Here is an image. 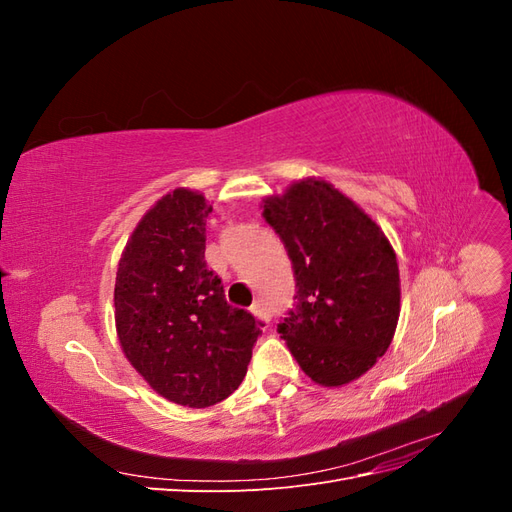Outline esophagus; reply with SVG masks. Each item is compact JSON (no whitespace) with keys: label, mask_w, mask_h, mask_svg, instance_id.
<instances>
[{"label":"esophagus","mask_w":512,"mask_h":512,"mask_svg":"<svg viewBox=\"0 0 512 512\" xmlns=\"http://www.w3.org/2000/svg\"><path fill=\"white\" fill-rule=\"evenodd\" d=\"M252 314H254L260 322H265V324L271 320V312H269L267 305L262 303V301H256V303L252 305Z\"/></svg>","instance_id":"obj_1"}]
</instances>
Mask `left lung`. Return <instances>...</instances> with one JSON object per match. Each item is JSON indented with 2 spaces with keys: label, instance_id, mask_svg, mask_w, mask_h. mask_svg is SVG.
<instances>
[{
  "label": "left lung",
  "instance_id": "1",
  "mask_svg": "<svg viewBox=\"0 0 512 512\" xmlns=\"http://www.w3.org/2000/svg\"><path fill=\"white\" fill-rule=\"evenodd\" d=\"M265 220L292 260L294 307L277 333L305 374L342 386L376 365L399 320V269L389 239L348 196L320 179L265 198Z\"/></svg>",
  "mask_w": 512,
  "mask_h": 512
}]
</instances>
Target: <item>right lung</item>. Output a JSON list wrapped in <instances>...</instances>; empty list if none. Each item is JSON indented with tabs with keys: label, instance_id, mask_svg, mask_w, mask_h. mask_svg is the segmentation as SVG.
<instances>
[{
	"label": "right lung",
	"instance_id": "add662e5",
	"mask_svg": "<svg viewBox=\"0 0 512 512\" xmlns=\"http://www.w3.org/2000/svg\"><path fill=\"white\" fill-rule=\"evenodd\" d=\"M211 205L177 188L134 228L115 280V324L126 359L168 401L207 408L239 389L260 335L226 303L205 260Z\"/></svg>",
	"mask_w": 512,
	"mask_h": 512
}]
</instances>
